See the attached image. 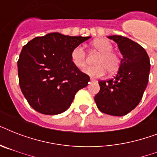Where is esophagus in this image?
Listing matches in <instances>:
<instances>
[{
	"mask_svg": "<svg viewBox=\"0 0 157 157\" xmlns=\"http://www.w3.org/2000/svg\"><path fill=\"white\" fill-rule=\"evenodd\" d=\"M90 81L91 82H97V80H95V79L94 78H90Z\"/></svg>",
	"mask_w": 157,
	"mask_h": 157,
	"instance_id": "esophagus-1",
	"label": "esophagus"
}]
</instances>
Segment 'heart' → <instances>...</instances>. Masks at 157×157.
Here are the masks:
<instances>
[{
	"instance_id": "b5f03b06",
	"label": "heart",
	"mask_w": 157,
	"mask_h": 157,
	"mask_svg": "<svg viewBox=\"0 0 157 157\" xmlns=\"http://www.w3.org/2000/svg\"><path fill=\"white\" fill-rule=\"evenodd\" d=\"M94 50L100 53L94 62L95 66L89 67L84 70V72L91 77H101L104 76L107 71L108 73H114L118 70L121 64V59L118 54L112 51L113 45L109 40L100 38L91 43ZM71 60L77 68H83L86 63V54L81 46H76L71 53Z\"/></svg>"
}]
</instances>
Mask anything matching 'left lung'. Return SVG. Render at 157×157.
Returning a JSON list of instances; mask_svg holds the SVG:
<instances>
[{"label": "left lung", "instance_id": "obj_1", "mask_svg": "<svg viewBox=\"0 0 157 157\" xmlns=\"http://www.w3.org/2000/svg\"><path fill=\"white\" fill-rule=\"evenodd\" d=\"M118 45L123 59L113 79L98 81L100 91L94 97L101 112L121 117L134 109L143 98L148 83L149 57L138 43L122 36H108Z\"/></svg>", "mask_w": 157, "mask_h": 157}]
</instances>
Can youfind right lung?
<instances>
[{"mask_svg": "<svg viewBox=\"0 0 157 157\" xmlns=\"http://www.w3.org/2000/svg\"><path fill=\"white\" fill-rule=\"evenodd\" d=\"M90 37L52 33L23 46L18 61L19 86L33 109L45 115L63 113L76 92L88 86L90 76L74 66L71 53Z\"/></svg>", "mask_w": 157, "mask_h": 157, "instance_id": "obj_1", "label": "right lung"}]
</instances>
